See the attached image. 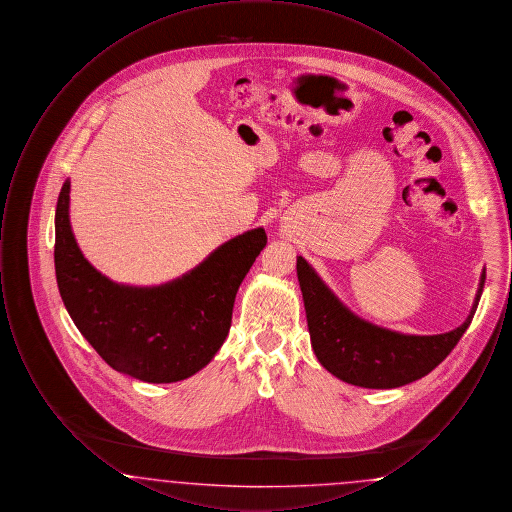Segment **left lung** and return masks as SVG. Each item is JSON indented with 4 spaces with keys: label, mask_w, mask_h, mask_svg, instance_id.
<instances>
[{
    "label": "left lung",
    "mask_w": 512,
    "mask_h": 512,
    "mask_svg": "<svg viewBox=\"0 0 512 512\" xmlns=\"http://www.w3.org/2000/svg\"><path fill=\"white\" fill-rule=\"evenodd\" d=\"M297 280L318 363L347 384L391 390L426 376L453 351L476 313L486 272L468 318L459 328L438 336L399 334L357 317L303 257H297Z\"/></svg>",
    "instance_id": "left-lung-1"
}]
</instances>
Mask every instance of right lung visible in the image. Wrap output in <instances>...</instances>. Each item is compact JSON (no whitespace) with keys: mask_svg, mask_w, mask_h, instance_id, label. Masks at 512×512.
<instances>
[{"mask_svg":"<svg viewBox=\"0 0 512 512\" xmlns=\"http://www.w3.org/2000/svg\"><path fill=\"white\" fill-rule=\"evenodd\" d=\"M69 194L67 180L55 209V276L80 334L111 368L149 384L178 382L209 365L228 336L238 288L267 245L265 230L228 240L169 284L122 286L84 259Z\"/></svg>","mask_w":512,"mask_h":512,"instance_id":"add662e5","label":"right lung"}]
</instances>
